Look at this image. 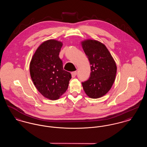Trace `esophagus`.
Returning <instances> with one entry per match:
<instances>
[{
  "instance_id": "esophagus-1",
  "label": "esophagus",
  "mask_w": 147,
  "mask_h": 147,
  "mask_svg": "<svg viewBox=\"0 0 147 147\" xmlns=\"http://www.w3.org/2000/svg\"><path fill=\"white\" fill-rule=\"evenodd\" d=\"M71 77H73V78H74V77L77 76V71H73V72H71Z\"/></svg>"
}]
</instances>
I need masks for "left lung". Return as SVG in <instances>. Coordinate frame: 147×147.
<instances>
[{
  "label": "left lung",
  "instance_id": "1",
  "mask_svg": "<svg viewBox=\"0 0 147 147\" xmlns=\"http://www.w3.org/2000/svg\"><path fill=\"white\" fill-rule=\"evenodd\" d=\"M82 44L91 65L90 77L82 83L83 88L90 98H100L110 90L115 82L117 71L116 63L102 43L87 40Z\"/></svg>",
  "mask_w": 147,
  "mask_h": 147
}]
</instances>
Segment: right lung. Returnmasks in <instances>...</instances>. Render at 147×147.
Here are the masks:
<instances>
[{"mask_svg":"<svg viewBox=\"0 0 147 147\" xmlns=\"http://www.w3.org/2000/svg\"><path fill=\"white\" fill-rule=\"evenodd\" d=\"M62 43L49 40L36 51L30 64V73L35 87L43 96L58 99L68 89L71 76L64 70L59 54Z\"/></svg>","mask_w":147,"mask_h":147,"instance_id":"right-lung-1","label":"right lung"}]
</instances>
